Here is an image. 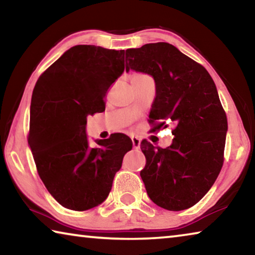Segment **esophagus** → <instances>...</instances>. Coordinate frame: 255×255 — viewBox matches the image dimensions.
<instances>
[{"instance_id":"obj_1","label":"esophagus","mask_w":255,"mask_h":255,"mask_svg":"<svg viewBox=\"0 0 255 255\" xmlns=\"http://www.w3.org/2000/svg\"><path fill=\"white\" fill-rule=\"evenodd\" d=\"M131 141H132L133 149H139V147H140V139H139V138L131 137Z\"/></svg>"}]
</instances>
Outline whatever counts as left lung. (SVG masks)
Masks as SVG:
<instances>
[{
    "label": "left lung",
    "mask_w": 255,
    "mask_h": 255,
    "mask_svg": "<svg viewBox=\"0 0 255 255\" xmlns=\"http://www.w3.org/2000/svg\"><path fill=\"white\" fill-rule=\"evenodd\" d=\"M126 70L145 73L155 81L153 128L175 125L166 148L143 140L146 165L140 171L154 204L179 211L196 205L213 187L222 170L227 118L217 89L206 68L167 42L126 50Z\"/></svg>",
    "instance_id": "left-lung-1"
}]
</instances>
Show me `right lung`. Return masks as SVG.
Returning a JSON list of instances; mask_svg holds the SVG:
<instances>
[{
	"label": "right lung",
	"mask_w": 255,
	"mask_h": 255,
	"mask_svg": "<svg viewBox=\"0 0 255 255\" xmlns=\"http://www.w3.org/2000/svg\"><path fill=\"white\" fill-rule=\"evenodd\" d=\"M125 71V50L77 45L42 73L30 107L28 144L45 187L67 209L83 211L102 204L132 148L124 133L90 147L86 117L106 108L110 85Z\"/></svg>",
	"instance_id": "add662e5"
}]
</instances>
